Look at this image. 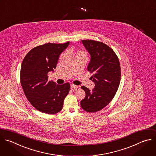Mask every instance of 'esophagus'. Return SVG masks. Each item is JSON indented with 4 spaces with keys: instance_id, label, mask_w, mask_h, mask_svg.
<instances>
[{
    "instance_id": "34e87169",
    "label": "esophagus",
    "mask_w": 156,
    "mask_h": 156,
    "mask_svg": "<svg viewBox=\"0 0 156 156\" xmlns=\"http://www.w3.org/2000/svg\"><path fill=\"white\" fill-rule=\"evenodd\" d=\"M76 88H78V86L75 85V84H72V85H71V89H72V90H74V89H76Z\"/></svg>"
}]
</instances>
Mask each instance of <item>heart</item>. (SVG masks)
Segmentation results:
<instances>
[{
  "mask_svg": "<svg viewBox=\"0 0 156 156\" xmlns=\"http://www.w3.org/2000/svg\"><path fill=\"white\" fill-rule=\"evenodd\" d=\"M76 56H87V54L85 51L83 50H78L76 51Z\"/></svg>",
  "mask_w": 156,
  "mask_h": 156,
  "instance_id": "obj_1",
  "label": "heart"
}]
</instances>
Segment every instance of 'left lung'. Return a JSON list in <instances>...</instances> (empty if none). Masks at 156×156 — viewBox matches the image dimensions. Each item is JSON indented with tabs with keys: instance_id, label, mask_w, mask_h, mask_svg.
<instances>
[{
	"instance_id": "obj_1",
	"label": "left lung",
	"mask_w": 156,
	"mask_h": 156,
	"mask_svg": "<svg viewBox=\"0 0 156 156\" xmlns=\"http://www.w3.org/2000/svg\"><path fill=\"white\" fill-rule=\"evenodd\" d=\"M82 43L90 55L87 71L93 74L95 87L89 90L81 86L86 96L81 107L87 112L94 113L105 108L115 97L121 81L120 64L115 51L106 44L92 40Z\"/></svg>"
}]
</instances>
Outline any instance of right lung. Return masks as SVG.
Listing matches in <instances>:
<instances>
[{
    "mask_svg": "<svg viewBox=\"0 0 156 156\" xmlns=\"http://www.w3.org/2000/svg\"><path fill=\"white\" fill-rule=\"evenodd\" d=\"M69 43H48L36 46L23 61L21 84L27 100L39 112L53 115L63 108L70 85L69 83L59 85L48 81V73L56 69L60 55Z\"/></svg>",
    "mask_w": 156,
    "mask_h": 156,
    "instance_id": "add662e5",
    "label": "right lung"
}]
</instances>
